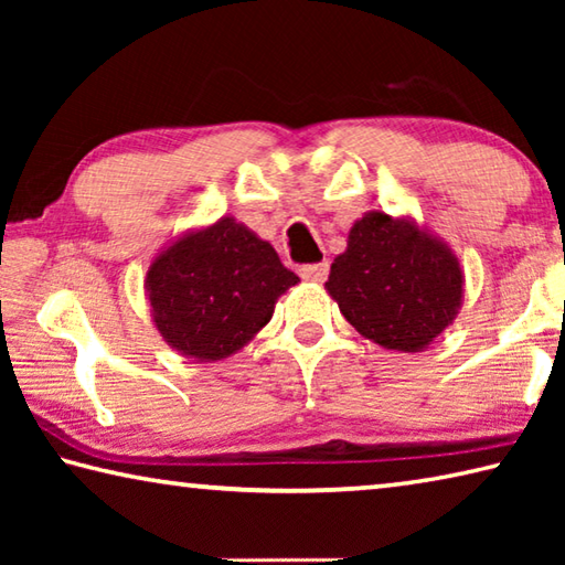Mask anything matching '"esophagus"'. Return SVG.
Segmentation results:
<instances>
[{
	"label": "esophagus",
	"mask_w": 565,
	"mask_h": 565,
	"mask_svg": "<svg viewBox=\"0 0 565 565\" xmlns=\"http://www.w3.org/2000/svg\"><path fill=\"white\" fill-rule=\"evenodd\" d=\"M299 274H301V279H306V281H311V284H323V281H327V276H329V262H321V264H306V266H301Z\"/></svg>",
	"instance_id": "1"
}]
</instances>
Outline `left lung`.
<instances>
[{
    "mask_svg": "<svg viewBox=\"0 0 565 565\" xmlns=\"http://www.w3.org/2000/svg\"><path fill=\"white\" fill-rule=\"evenodd\" d=\"M361 337L388 351H426L463 303V269L441 236L381 209L356 218L323 284Z\"/></svg>",
    "mask_w": 565,
    "mask_h": 565,
    "instance_id": "obj_1",
    "label": "left lung"
}]
</instances>
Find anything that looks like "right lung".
Segmentation results:
<instances>
[{
	"instance_id": "right-lung-1",
	"label": "right lung",
	"mask_w": 565,
	"mask_h": 565,
	"mask_svg": "<svg viewBox=\"0 0 565 565\" xmlns=\"http://www.w3.org/2000/svg\"><path fill=\"white\" fill-rule=\"evenodd\" d=\"M299 281L269 242L222 216L171 238L151 259L145 289L159 337L181 356L212 363L244 349Z\"/></svg>"
}]
</instances>
